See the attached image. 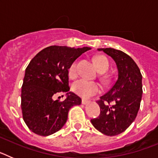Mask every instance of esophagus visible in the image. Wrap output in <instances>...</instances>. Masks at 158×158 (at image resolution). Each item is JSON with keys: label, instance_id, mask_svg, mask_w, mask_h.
<instances>
[{"label": "esophagus", "instance_id": "obj_1", "mask_svg": "<svg viewBox=\"0 0 158 158\" xmlns=\"http://www.w3.org/2000/svg\"><path fill=\"white\" fill-rule=\"evenodd\" d=\"M89 100H85V99H82V100H81V103H82V104H88L89 103Z\"/></svg>", "mask_w": 158, "mask_h": 158}]
</instances>
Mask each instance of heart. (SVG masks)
Segmentation results:
<instances>
[{
    "label": "heart",
    "mask_w": 158,
    "mask_h": 158,
    "mask_svg": "<svg viewBox=\"0 0 158 158\" xmlns=\"http://www.w3.org/2000/svg\"><path fill=\"white\" fill-rule=\"evenodd\" d=\"M94 62L98 71L104 73L109 68V62L107 58L103 55H99L94 58ZM77 74V62H73L69 68V75L71 77H75ZM73 91L82 98H90L91 96L100 92L101 88L99 84L89 81L85 79H80L73 84Z\"/></svg>",
    "instance_id": "obj_1"
}]
</instances>
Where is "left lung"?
<instances>
[{
    "instance_id": "obj_1",
    "label": "left lung",
    "mask_w": 158,
    "mask_h": 158,
    "mask_svg": "<svg viewBox=\"0 0 158 158\" xmlns=\"http://www.w3.org/2000/svg\"><path fill=\"white\" fill-rule=\"evenodd\" d=\"M115 61L118 79L112 87L96 101L100 108L97 118L91 123L96 130L108 136L126 131L135 119L142 95L140 69L128 54L114 48H99Z\"/></svg>"
}]
</instances>
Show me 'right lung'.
<instances>
[{
    "mask_svg": "<svg viewBox=\"0 0 158 158\" xmlns=\"http://www.w3.org/2000/svg\"><path fill=\"white\" fill-rule=\"evenodd\" d=\"M90 49L51 46L32 58L25 69L21 89L23 118L32 132L41 136L55 133L66 123L71 107L81 104V99L71 92L63 102L52 97L69 91V66Z\"/></svg>",
    "mask_w": 158,
    "mask_h": 158,
    "instance_id": "1",
    "label": "right lung"
}]
</instances>
